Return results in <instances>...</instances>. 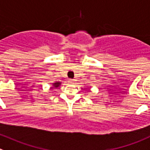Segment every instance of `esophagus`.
Masks as SVG:
<instances>
[{
    "label": "esophagus",
    "mask_w": 150,
    "mask_h": 150,
    "mask_svg": "<svg viewBox=\"0 0 150 150\" xmlns=\"http://www.w3.org/2000/svg\"><path fill=\"white\" fill-rule=\"evenodd\" d=\"M69 82L70 83H75V80H74V79H69Z\"/></svg>",
    "instance_id": "obj_1"
}]
</instances>
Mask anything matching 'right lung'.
<instances>
[{
    "instance_id": "right-lung-1",
    "label": "right lung",
    "mask_w": 150,
    "mask_h": 150,
    "mask_svg": "<svg viewBox=\"0 0 150 150\" xmlns=\"http://www.w3.org/2000/svg\"><path fill=\"white\" fill-rule=\"evenodd\" d=\"M61 85V81H55L52 83V87H50V89H54V88H58Z\"/></svg>"
}]
</instances>
